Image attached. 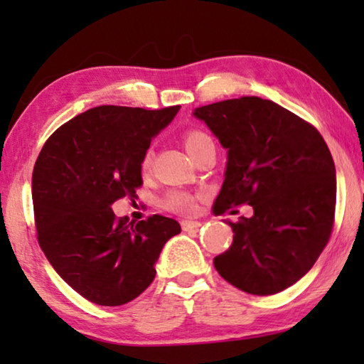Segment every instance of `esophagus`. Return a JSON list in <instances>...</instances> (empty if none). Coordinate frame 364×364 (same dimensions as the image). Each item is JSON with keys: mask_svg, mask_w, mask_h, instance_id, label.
<instances>
[{"mask_svg": "<svg viewBox=\"0 0 364 364\" xmlns=\"http://www.w3.org/2000/svg\"><path fill=\"white\" fill-rule=\"evenodd\" d=\"M202 227L200 222L197 220H183L182 222V228L183 232H193V230H198V228Z\"/></svg>", "mask_w": 364, "mask_h": 364, "instance_id": "1", "label": "esophagus"}]
</instances>
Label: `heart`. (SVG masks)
I'll return each mask as SVG.
<instances>
[{
	"label": "heart",
	"mask_w": 364,
	"mask_h": 364,
	"mask_svg": "<svg viewBox=\"0 0 364 364\" xmlns=\"http://www.w3.org/2000/svg\"><path fill=\"white\" fill-rule=\"evenodd\" d=\"M207 139H210L207 136V134L203 132H198V131H192V132H187L186 134V139H183V142H186V149L187 152L191 154L193 149L197 146H200L203 141H207ZM151 152H147L146 156H144V161H142V167L147 168L151 166ZM166 207L171 208L173 212H181V213H191L193 212V208H196V202H193V197L191 193L187 192H171L168 196L166 197Z\"/></svg>",
	"instance_id": "1"
}]
</instances>
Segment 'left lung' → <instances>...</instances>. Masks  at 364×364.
<instances>
[{"label": "left lung", "instance_id": "8db88e82", "mask_svg": "<svg viewBox=\"0 0 364 364\" xmlns=\"http://www.w3.org/2000/svg\"><path fill=\"white\" fill-rule=\"evenodd\" d=\"M192 114L227 149L213 210L253 208L252 217L227 220L233 242L213 258L215 270L252 295L285 290L306 275L330 238L336 203L330 149L315 127L268 99H227Z\"/></svg>", "mask_w": 364, "mask_h": 364}]
</instances>
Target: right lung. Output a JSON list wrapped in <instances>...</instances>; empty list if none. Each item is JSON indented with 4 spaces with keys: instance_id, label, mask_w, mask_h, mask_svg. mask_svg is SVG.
Segmentation results:
<instances>
[{
    "instance_id": "right-lung-1",
    "label": "right lung",
    "mask_w": 364,
    "mask_h": 364,
    "mask_svg": "<svg viewBox=\"0 0 364 364\" xmlns=\"http://www.w3.org/2000/svg\"><path fill=\"white\" fill-rule=\"evenodd\" d=\"M181 106L159 111L99 106L63 124L33 171L38 242L58 275L102 306L132 301L156 277V263L181 225L164 215L127 223L112 203L134 197L152 139Z\"/></svg>"
}]
</instances>
